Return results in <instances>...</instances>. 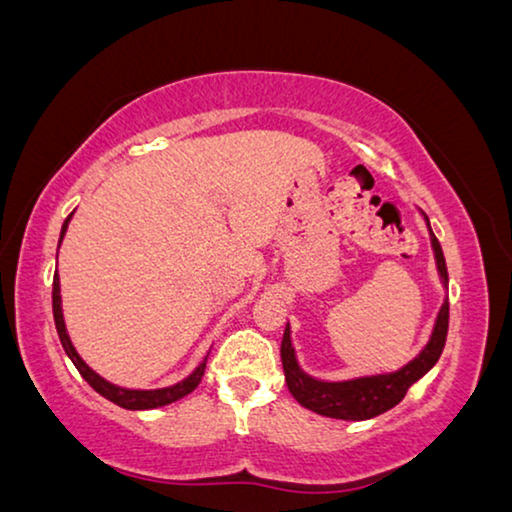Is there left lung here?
<instances>
[{
	"mask_svg": "<svg viewBox=\"0 0 512 512\" xmlns=\"http://www.w3.org/2000/svg\"><path fill=\"white\" fill-rule=\"evenodd\" d=\"M432 248H434V257H437L441 280H444V285H448L444 250H441L437 236L434 234H432ZM446 335H448V301L441 305L432 338L425 345L423 352L398 372H391V375L358 377L349 381H319L305 375V372L299 368V363H296L292 340H289V324H287L285 335H282V345H280V358H282V368H285L287 388L305 409L317 411V414L322 416L342 418V421H365V418L384 414V411L395 407V404L407 395L411 384H416V381L439 361V356L444 352V345H446Z\"/></svg>",
	"mask_w": 512,
	"mask_h": 512,
	"instance_id": "left-lung-1",
	"label": "left lung"
}]
</instances>
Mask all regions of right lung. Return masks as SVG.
<instances>
[{
  "label": "right lung",
  "mask_w": 512,
  "mask_h": 512,
  "mask_svg": "<svg viewBox=\"0 0 512 512\" xmlns=\"http://www.w3.org/2000/svg\"><path fill=\"white\" fill-rule=\"evenodd\" d=\"M68 220H71V216H68L64 220V225H61V236H64V232H66ZM61 236H59V243H61ZM52 315H55V326H57L61 345H64L68 358H71L73 365H75V368H78L80 375L87 379V384L94 388L96 393H101L103 398H108L110 402L119 404V407H124V409H156V407H163V404L177 402V400L183 398V395H188V393L195 391L197 384H200V381H202L204 370H207L209 354H207V358H204L200 365H197L193 375H188L186 379L179 381V384H174V386L154 388V391H133V388L114 386V384H110V381H105L101 375H96V372L91 370L89 365L78 356V352H75V349H73L71 338H68L66 326H64V315H61V296H59V278H57V273H55V280H52Z\"/></svg>",
  "instance_id": "obj_1"
}]
</instances>
